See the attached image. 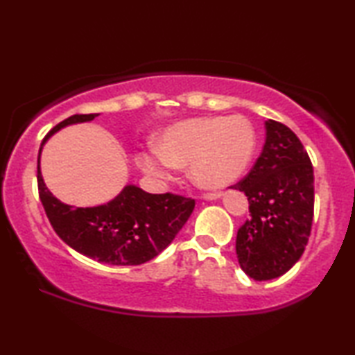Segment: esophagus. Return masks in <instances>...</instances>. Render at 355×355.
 <instances>
[{"instance_id": "34e87169", "label": "esophagus", "mask_w": 355, "mask_h": 355, "mask_svg": "<svg viewBox=\"0 0 355 355\" xmlns=\"http://www.w3.org/2000/svg\"><path fill=\"white\" fill-rule=\"evenodd\" d=\"M220 197V192H207V194H203V199L207 200H214V199H219Z\"/></svg>"}]
</instances>
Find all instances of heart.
<instances>
[{"instance_id": "b5f03b06", "label": "heart", "mask_w": 355, "mask_h": 355, "mask_svg": "<svg viewBox=\"0 0 355 355\" xmlns=\"http://www.w3.org/2000/svg\"><path fill=\"white\" fill-rule=\"evenodd\" d=\"M255 147V130L241 116L189 119L167 128L156 148L142 152L137 163L156 178L169 177L173 166L189 164L194 182L224 188L245 172Z\"/></svg>"}]
</instances>
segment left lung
Instances as JSON below:
<instances>
[{
	"label": "left lung",
	"mask_w": 355,
	"mask_h": 355,
	"mask_svg": "<svg viewBox=\"0 0 355 355\" xmlns=\"http://www.w3.org/2000/svg\"><path fill=\"white\" fill-rule=\"evenodd\" d=\"M266 141L255 164L233 189L249 200L250 218L239 227V266L254 280L280 277L302 257L315 208L313 166L286 125L266 120Z\"/></svg>",
	"instance_id": "left-lung-1"
}]
</instances>
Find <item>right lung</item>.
I'll use <instances>...</instances> for the list:
<instances>
[{"label": "right lung", "instance_id": "add662e5", "mask_svg": "<svg viewBox=\"0 0 355 355\" xmlns=\"http://www.w3.org/2000/svg\"><path fill=\"white\" fill-rule=\"evenodd\" d=\"M97 116L75 114L58 123L42 144L58 130L89 122ZM37 186L46 218L58 236L80 254L117 266H136L161 254L182 230L196 207V200L191 197L172 192L148 194L137 186H127L106 205L73 208L59 202L48 191L40 175V156Z\"/></svg>", "mask_w": 355, "mask_h": 355}]
</instances>
